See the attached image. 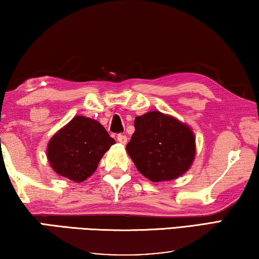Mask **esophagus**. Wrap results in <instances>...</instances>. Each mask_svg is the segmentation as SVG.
I'll return each instance as SVG.
<instances>
[{"label":"esophagus","mask_w":259,"mask_h":259,"mask_svg":"<svg viewBox=\"0 0 259 259\" xmlns=\"http://www.w3.org/2000/svg\"><path fill=\"white\" fill-rule=\"evenodd\" d=\"M117 141H118V143H121V144L125 145V144H126V141H128V139H126L125 135L118 134V135H117Z\"/></svg>","instance_id":"esophagus-1"}]
</instances>
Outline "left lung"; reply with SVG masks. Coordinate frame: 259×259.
I'll use <instances>...</instances> for the list:
<instances>
[{"label": "left lung", "instance_id": "1", "mask_svg": "<svg viewBox=\"0 0 259 259\" xmlns=\"http://www.w3.org/2000/svg\"><path fill=\"white\" fill-rule=\"evenodd\" d=\"M126 152L137 169L153 182L183 175L194 161L195 136L188 125L160 112L135 118Z\"/></svg>", "mask_w": 259, "mask_h": 259}]
</instances>
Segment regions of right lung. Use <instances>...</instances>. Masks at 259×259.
Here are the masks:
<instances>
[{
	"instance_id": "right-lung-1",
	"label": "right lung",
	"mask_w": 259,
	"mask_h": 259,
	"mask_svg": "<svg viewBox=\"0 0 259 259\" xmlns=\"http://www.w3.org/2000/svg\"><path fill=\"white\" fill-rule=\"evenodd\" d=\"M115 141L99 122L75 116L51 139L47 157L57 174L83 182L96 171L102 155Z\"/></svg>"
}]
</instances>
